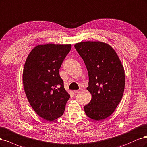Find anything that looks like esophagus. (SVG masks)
Segmentation results:
<instances>
[{"instance_id":"1","label":"esophagus","mask_w":147,"mask_h":147,"mask_svg":"<svg viewBox=\"0 0 147 147\" xmlns=\"http://www.w3.org/2000/svg\"><path fill=\"white\" fill-rule=\"evenodd\" d=\"M82 89L80 88V89L78 90H74V92L75 93H79V92H82Z\"/></svg>"}]
</instances>
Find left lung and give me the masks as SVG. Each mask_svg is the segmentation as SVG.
I'll list each match as a JSON object with an SVG mask.
<instances>
[{
  "mask_svg": "<svg viewBox=\"0 0 147 147\" xmlns=\"http://www.w3.org/2000/svg\"><path fill=\"white\" fill-rule=\"evenodd\" d=\"M74 48L86 64L92 99L84 107L86 115L96 121L112 115L121 100L125 85V69L115 51L101 41H84Z\"/></svg>",
  "mask_w": 147,
  "mask_h": 147,
  "instance_id": "1",
  "label": "left lung"
}]
</instances>
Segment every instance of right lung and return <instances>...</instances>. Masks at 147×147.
I'll return each mask as SVG.
<instances>
[{
  "label": "right lung",
  "instance_id": "add662e5",
  "mask_svg": "<svg viewBox=\"0 0 147 147\" xmlns=\"http://www.w3.org/2000/svg\"><path fill=\"white\" fill-rule=\"evenodd\" d=\"M71 48V44L37 45L24 67L22 81L28 101L37 114L48 121L63 115L70 97L59 69Z\"/></svg>",
  "mask_w": 147,
  "mask_h": 147
}]
</instances>
